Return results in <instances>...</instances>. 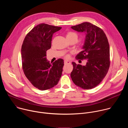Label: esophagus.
Wrapping results in <instances>:
<instances>
[{
  "mask_svg": "<svg viewBox=\"0 0 128 128\" xmlns=\"http://www.w3.org/2000/svg\"><path fill=\"white\" fill-rule=\"evenodd\" d=\"M70 63H71L69 61H66V60H65V61H64V64H70Z\"/></svg>",
  "mask_w": 128,
  "mask_h": 128,
  "instance_id": "esophagus-1",
  "label": "esophagus"
}]
</instances>
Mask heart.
<instances>
[{
  "mask_svg": "<svg viewBox=\"0 0 128 128\" xmlns=\"http://www.w3.org/2000/svg\"><path fill=\"white\" fill-rule=\"evenodd\" d=\"M67 38H78V35L77 34L74 32H69L67 34L66 36ZM66 58H69L70 56L69 54H67V55L66 56Z\"/></svg>",
  "mask_w": 128,
  "mask_h": 128,
  "instance_id": "heart-1",
  "label": "heart"
}]
</instances>
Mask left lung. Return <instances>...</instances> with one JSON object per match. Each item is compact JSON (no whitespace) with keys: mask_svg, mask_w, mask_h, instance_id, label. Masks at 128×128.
I'll list each match as a JSON object with an SVG mask.
<instances>
[{"mask_svg":"<svg viewBox=\"0 0 128 128\" xmlns=\"http://www.w3.org/2000/svg\"><path fill=\"white\" fill-rule=\"evenodd\" d=\"M71 28L85 33L83 50L76 58L87 60L85 66L72 62L74 68L71 72V78L77 86L84 89H92L102 82L110 66V48L107 38L101 28L89 22Z\"/></svg>","mask_w":128,"mask_h":128,"instance_id":"8db88e82","label":"left lung"}]
</instances>
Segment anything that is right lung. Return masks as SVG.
Returning a JSON list of instances; mask_svg holds the SVG:
<instances>
[{
  "mask_svg": "<svg viewBox=\"0 0 128 128\" xmlns=\"http://www.w3.org/2000/svg\"><path fill=\"white\" fill-rule=\"evenodd\" d=\"M61 28L44 23L38 25L27 34L22 46L24 74L35 88L42 90L57 85L62 74L64 60L59 59L52 64L46 58L53 34Z\"/></svg>",
  "mask_w": 128,
  "mask_h": 128,
  "instance_id": "obj_1",
  "label": "right lung"
}]
</instances>
